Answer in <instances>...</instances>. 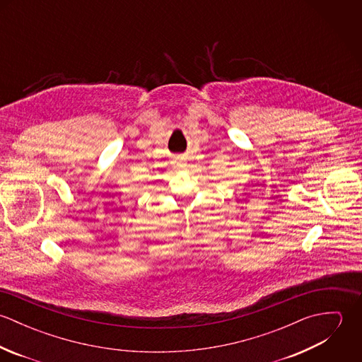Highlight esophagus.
<instances>
[{"label":"esophagus","instance_id":"esophagus-1","mask_svg":"<svg viewBox=\"0 0 362 362\" xmlns=\"http://www.w3.org/2000/svg\"><path fill=\"white\" fill-rule=\"evenodd\" d=\"M175 165H177L178 168H184V167H185V163H184L182 160H175Z\"/></svg>","mask_w":362,"mask_h":362}]
</instances>
